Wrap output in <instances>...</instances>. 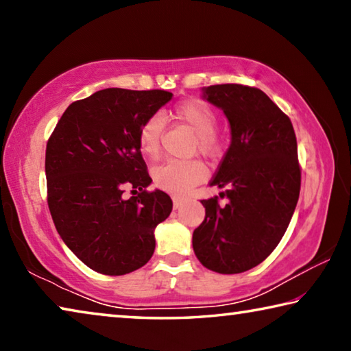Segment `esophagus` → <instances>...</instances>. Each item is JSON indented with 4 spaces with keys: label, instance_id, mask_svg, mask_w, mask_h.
Masks as SVG:
<instances>
[{
    "label": "esophagus",
    "instance_id": "esophagus-1",
    "mask_svg": "<svg viewBox=\"0 0 351 351\" xmlns=\"http://www.w3.org/2000/svg\"><path fill=\"white\" fill-rule=\"evenodd\" d=\"M171 199H173V207H175V209H181L182 204H184V198L173 197Z\"/></svg>",
    "mask_w": 351,
    "mask_h": 351
}]
</instances>
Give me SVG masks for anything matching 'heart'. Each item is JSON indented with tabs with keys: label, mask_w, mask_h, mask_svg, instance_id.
I'll return each instance as SVG.
<instances>
[{
	"label": "heart",
	"mask_w": 351,
	"mask_h": 351,
	"mask_svg": "<svg viewBox=\"0 0 351 351\" xmlns=\"http://www.w3.org/2000/svg\"><path fill=\"white\" fill-rule=\"evenodd\" d=\"M173 119L197 134V148L204 156H215L219 142L215 136L217 114L210 106L201 100H186L173 110ZM164 122L161 116H153L141 127L138 134L139 150L145 158H158L161 150ZM206 178L204 165L198 161H170L153 170V181L159 189L173 195H184L190 189L203 182Z\"/></svg>",
	"instance_id": "b5f03b06"
}]
</instances>
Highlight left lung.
<instances>
[{"mask_svg": "<svg viewBox=\"0 0 351 351\" xmlns=\"http://www.w3.org/2000/svg\"><path fill=\"white\" fill-rule=\"evenodd\" d=\"M203 99L223 110L230 145L210 181L226 189L203 199L206 218L193 230L198 260L219 274L260 265L280 243L300 192V167L293 123L258 90L237 83L203 88Z\"/></svg>", "mask_w": 351, "mask_h": 351, "instance_id": "obj_1", "label": "left lung"}]
</instances>
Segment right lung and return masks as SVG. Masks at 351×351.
<instances>
[{
	"label": "right lung",
	"mask_w": 351,
	"mask_h": 351,
	"mask_svg": "<svg viewBox=\"0 0 351 351\" xmlns=\"http://www.w3.org/2000/svg\"><path fill=\"white\" fill-rule=\"evenodd\" d=\"M173 94L106 88L71 104L46 145L47 206L57 232L77 258L105 276L144 266L154 229L170 215V197L147 192L152 178L138 134ZM127 186L138 197L123 200Z\"/></svg>",
	"instance_id": "add662e5"
}]
</instances>
